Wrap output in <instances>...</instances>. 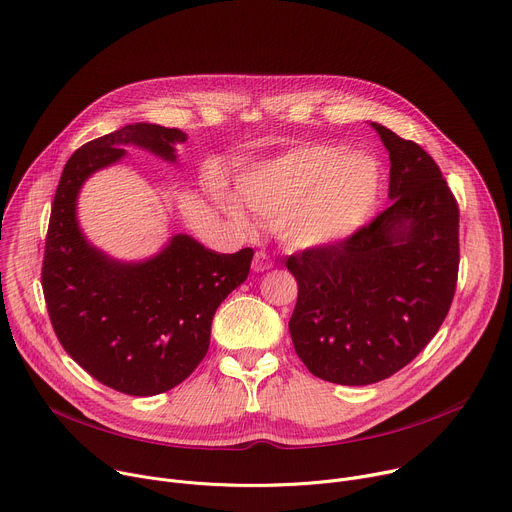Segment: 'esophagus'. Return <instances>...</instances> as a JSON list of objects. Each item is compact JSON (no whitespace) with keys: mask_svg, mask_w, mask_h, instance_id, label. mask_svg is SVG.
I'll use <instances>...</instances> for the list:
<instances>
[{"mask_svg":"<svg viewBox=\"0 0 512 512\" xmlns=\"http://www.w3.org/2000/svg\"><path fill=\"white\" fill-rule=\"evenodd\" d=\"M272 258L266 254V252H256L254 254V260H252V270L254 272H264V270H268V268H272Z\"/></svg>","mask_w":512,"mask_h":512,"instance_id":"esophagus-1","label":"esophagus"}]
</instances>
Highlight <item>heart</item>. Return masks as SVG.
<instances>
[{
	"label": "heart",
	"instance_id": "1",
	"mask_svg": "<svg viewBox=\"0 0 512 512\" xmlns=\"http://www.w3.org/2000/svg\"><path fill=\"white\" fill-rule=\"evenodd\" d=\"M337 157V150L323 146L293 150L244 177L240 193L260 217L278 219V234L291 246L331 244L364 221L380 183L378 166L370 158ZM217 201L236 223L246 225V215L230 193L219 189Z\"/></svg>",
	"mask_w": 512,
	"mask_h": 512
}]
</instances>
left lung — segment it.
<instances>
[{
	"instance_id": "obj_1",
	"label": "left lung",
	"mask_w": 512,
	"mask_h": 512,
	"mask_svg": "<svg viewBox=\"0 0 512 512\" xmlns=\"http://www.w3.org/2000/svg\"><path fill=\"white\" fill-rule=\"evenodd\" d=\"M390 158L392 205L335 244L287 258L289 331L321 380L364 386L405 368L439 331L458 285L460 207L435 160L372 124Z\"/></svg>"
}]
</instances>
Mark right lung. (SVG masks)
Listing matches in <instances>:
<instances>
[{
	"label": "right lung",
	"instance_id": "add662e5",
	"mask_svg": "<svg viewBox=\"0 0 512 512\" xmlns=\"http://www.w3.org/2000/svg\"><path fill=\"white\" fill-rule=\"evenodd\" d=\"M177 128L132 124L83 144L56 187L42 260V293L65 352L101 384L152 396L181 384L209 350L221 301L248 278L252 248L217 254L189 236H175L156 258L113 262L79 232L75 201L95 170L136 144L175 160Z\"/></svg>",
	"mask_w": 512,
	"mask_h": 512
}]
</instances>
